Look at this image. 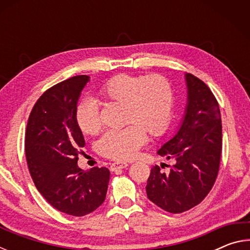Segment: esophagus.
<instances>
[{"label":"esophagus","mask_w":250,"mask_h":250,"mask_svg":"<svg viewBox=\"0 0 250 250\" xmlns=\"http://www.w3.org/2000/svg\"><path fill=\"white\" fill-rule=\"evenodd\" d=\"M129 164L125 162H113L110 164V171L111 172H116L117 170H120V168H125L128 167Z\"/></svg>","instance_id":"esophagus-1"}]
</instances>
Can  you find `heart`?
<instances>
[{"label": "heart", "instance_id": "b5f03b06", "mask_svg": "<svg viewBox=\"0 0 250 250\" xmlns=\"http://www.w3.org/2000/svg\"><path fill=\"white\" fill-rule=\"evenodd\" d=\"M98 95L104 103L121 104V124L125 125L101 137L98 150L104 158H133L145 145L146 133L159 137L170 121L173 89L162 75H116L99 88ZM75 118L83 133L95 135L101 129L99 109L94 100H83L76 108Z\"/></svg>", "mask_w": 250, "mask_h": 250}]
</instances>
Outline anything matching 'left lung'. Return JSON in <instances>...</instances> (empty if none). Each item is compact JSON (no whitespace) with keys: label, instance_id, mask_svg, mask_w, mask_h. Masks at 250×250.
Segmentation results:
<instances>
[{"label":"left lung","instance_id":"left-lung-1","mask_svg":"<svg viewBox=\"0 0 250 250\" xmlns=\"http://www.w3.org/2000/svg\"><path fill=\"white\" fill-rule=\"evenodd\" d=\"M188 104L179 132L158 151L173 166L151 168L147 198L163 210L181 214L200 204L217 179L222 154V118L208 86L186 75ZM164 166L168 171H162Z\"/></svg>","mask_w":250,"mask_h":250}]
</instances>
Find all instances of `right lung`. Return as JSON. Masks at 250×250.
Instances as JSON below:
<instances>
[{"instance_id":"right-lung-1","label":"right lung","mask_w":250,"mask_h":250,"mask_svg":"<svg viewBox=\"0 0 250 250\" xmlns=\"http://www.w3.org/2000/svg\"><path fill=\"white\" fill-rule=\"evenodd\" d=\"M89 77L74 76L50 87L29 113L25 132L28 171L39 192L54 208L71 216H84L103 204L110 172L77 166L84 146L76 122L77 101Z\"/></svg>"}]
</instances>
